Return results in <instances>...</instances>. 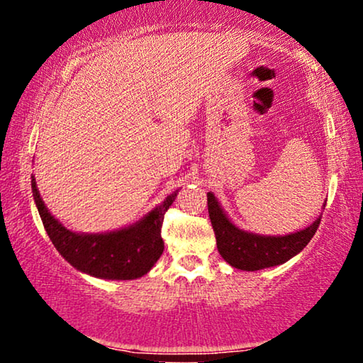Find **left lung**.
Wrapping results in <instances>:
<instances>
[{
    "label": "left lung",
    "instance_id": "1",
    "mask_svg": "<svg viewBox=\"0 0 363 363\" xmlns=\"http://www.w3.org/2000/svg\"><path fill=\"white\" fill-rule=\"evenodd\" d=\"M208 211L220 256L228 264L242 271H258L284 264L308 245L321 220V217H318L303 230L272 237L238 228L228 219L213 193H208Z\"/></svg>",
    "mask_w": 363,
    "mask_h": 363
}]
</instances>
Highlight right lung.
I'll use <instances>...</instances> for the list:
<instances>
[{"mask_svg": "<svg viewBox=\"0 0 363 363\" xmlns=\"http://www.w3.org/2000/svg\"><path fill=\"white\" fill-rule=\"evenodd\" d=\"M32 193L50 240L72 267L99 279L130 281L147 274L162 255L160 228L165 211L175 201L178 189L136 224L107 233H76L63 227L50 214L33 177Z\"/></svg>", "mask_w": 363, "mask_h": 363, "instance_id": "add662e5", "label": "right lung"}]
</instances>
